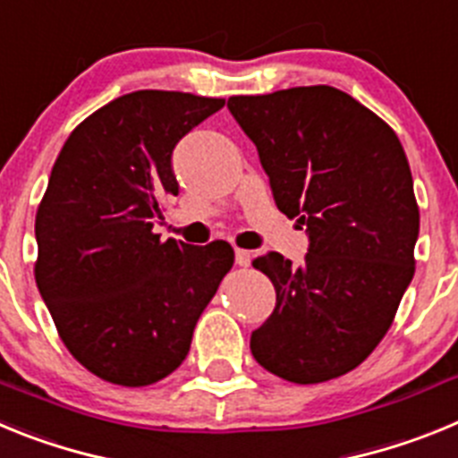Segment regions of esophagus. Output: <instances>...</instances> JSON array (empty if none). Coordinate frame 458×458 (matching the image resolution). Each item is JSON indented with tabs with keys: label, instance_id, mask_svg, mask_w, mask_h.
<instances>
[{
	"label": "esophagus",
	"instance_id": "1",
	"mask_svg": "<svg viewBox=\"0 0 458 458\" xmlns=\"http://www.w3.org/2000/svg\"><path fill=\"white\" fill-rule=\"evenodd\" d=\"M250 264H252V252H248V250H236V266L248 268Z\"/></svg>",
	"mask_w": 458,
	"mask_h": 458
}]
</instances>
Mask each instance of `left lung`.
Here are the masks:
<instances>
[{
    "instance_id": "8db88e82",
    "label": "left lung",
    "mask_w": 458,
    "mask_h": 458,
    "mask_svg": "<svg viewBox=\"0 0 458 458\" xmlns=\"http://www.w3.org/2000/svg\"><path fill=\"white\" fill-rule=\"evenodd\" d=\"M254 141L275 204L307 226L305 261H254L277 293L250 337L259 365L291 383H323L378 346L415 273L420 210L402 141L335 87H293L226 103Z\"/></svg>"
}]
</instances>
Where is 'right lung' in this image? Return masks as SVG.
<instances>
[{"instance_id":"1","label":"right lung","mask_w":458,"mask_h":458,"mask_svg":"<svg viewBox=\"0 0 458 458\" xmlns=\"http://www.w3.org/2000/svg\"><path fill=\"white\" fill-rule=\"evenodd\" d=\"M222 98L135 91L71 132L36 213V284L72 358L98 378L151 386L185 360L233 250L153 233L179 194L174 148Z\"/></svg>"}]
</instances>
